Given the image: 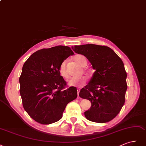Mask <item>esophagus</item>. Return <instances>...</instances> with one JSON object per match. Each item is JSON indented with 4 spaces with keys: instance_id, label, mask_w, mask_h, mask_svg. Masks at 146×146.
Segmentation results:
<instances>
[{
    "instance_id": "34e87169",
    "label": "esophagus",
    "mask_w": 146,
    "mask_h": 146,
    "mask_svg": "<svg viewBox=\"0 0 146 146\" xmlns=\"http://www.w3.org/2000/svg\"><path fill=\"white\" fill-rule=\"evenodd\" d=\"M77 91H78V96L79 97V91H80V89L78 88L77 89Z\"/></svg>"
}]
</instances>
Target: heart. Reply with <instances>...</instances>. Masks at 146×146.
<instances>
[{
	"label": "heart",
	"instance_id": "obj_1",
	"mask_svg": "<svg viewBox=\"0 0 146 146\" xmlns=\"http://www.w3.org/2000/svg\"><path fill=\"white\" fill-rule=\"evenodd\" d=\"M73 60L76 62L78 64L81 65V67H85L87 65V59L82 54H77L74 56ZM67 61L64 60L63 62L60 64L59 68V73L61 77H62L64 79H67L68 78V73L67 71ZM86 81V78L85 76H82L78 78H70L67 84L70 86H82L85 84Z\"/></svg>",
	"mask_w": 146,
	"mask_h": 146
}]
</instances>
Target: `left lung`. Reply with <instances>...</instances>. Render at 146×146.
<instances>
[{
  "mask_svg": "<svg viewBox=\"0 0 146 146\" xmlns=\"http://www.w3.org/2000/svg\"><path fill=\"white\" fill-rule=\"evenodd\" d=\"M72 49L85 56L96 70L88 85L79 92V96L92 104L84 115L90 121L107 123L119 113L125 102L127 85L123 60L104 45H75Z\"/></svg>",
  "mask_w": 146,
  "mask_h": 146,
  "instance_id": "left-lung-1",
  "label": "left lung"
}]
</instances>
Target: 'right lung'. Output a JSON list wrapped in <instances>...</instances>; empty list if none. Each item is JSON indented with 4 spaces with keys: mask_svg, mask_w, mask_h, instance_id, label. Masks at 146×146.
Here are the masks:
<instances>
[{
    "mask_svg": "<svg viewBox=\"0 0 146 146\" xmlns=\"http://www.w3.org/2000/svg\"><path fill=\"white\" fill-rule=\"evenodd\" d=\"M73 54L69 46L59 45L36 51L23 64L19 78L22 104L37 123L58 121L66 106L77 98L76 88H67L59 73L60 64Z\"/></svg>",
    "mask_w": 146,
    "mask_h": 146,
    "instance_id": "1",
    "label": "right lung"
}]
</instances>
